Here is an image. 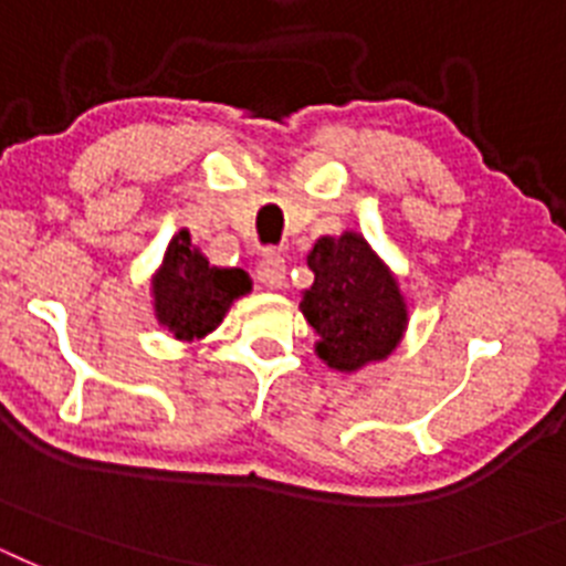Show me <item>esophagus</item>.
<instances>
[{
	"instance_id": "esophagus-1",
	"label": "esophagus",
	"mask_w": 566,
	"mask_h": 566,
	"mask_svg": "<svg viewBox=\"0 0 566 566\" xmlns=\"http://www.w3.org/2000/svg\"><path fill=\"white\" fill-rule=\"evenodd\" d=\"M286 258L280 252H274V249H269L263 258H260L258 263V277L260 283H266L269 289H283L286 286Z\"/></svg>"
}]
</instances>
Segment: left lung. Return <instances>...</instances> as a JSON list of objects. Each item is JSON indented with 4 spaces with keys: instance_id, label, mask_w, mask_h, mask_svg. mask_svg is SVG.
<instances>
[{
    "instance_id": "8db88e82",
    "label": "left lung",
    "mask_w": 566,
    "mask_h": 566,
    "mask_svg": "<svg viewBox=\"0 0 566 566\" xmlns=\"http://www.w3.org/2000/svg\"><path fill=\"white\" fill-rule=\"evenodd\" d=\"M306 263L314 283L300 312L317 332V357L343 374L391 357L408 328V303L371 243L357 232L319 238Z\"/></svg>"
}]
</instances>
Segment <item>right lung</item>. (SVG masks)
<instances>
[{"label":"right lung","instance_id":"1","mask_svg":"<svg viewBox=\"0 0 566 566\" xmlns=\"http://www.w3.org/2000/svg\"><path fill=\"white\" fill-rule=\"evenodd\" d=\"M247 292L252 283L243 269L209 266L207 254L192 247L189 229H181L153 274L155 319L175 339L195 343L221 326L234 300Z\"/></svg>","mask_w":566,"mask_h":566}]
</instances>
